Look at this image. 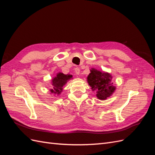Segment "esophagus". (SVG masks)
<instances>
[{
    "label": "esophagus",
    "mask_w": 155,
    "mask_h": 155,
    "mask_svg": "<svg viewBox=\"0 0 155 155\" xmlns=\"http://www.w3.org/2000/svg\"><path fill=\"white\" fill-rule=\"evenodd\" d=\"M75 72H76V74L78 75L80 74V69H79V68L76 67V68H75Z\"/></svg>",
    "instance_id": "1"
}]
</instances>
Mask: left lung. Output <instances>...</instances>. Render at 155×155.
<instances>
[{
	"mask_svg": "<svg viewBox=\"0 0 155 155\" xmlns=\"http://www.w3.org/2000/svg\"><path fill=\"white\" fill-rule=\"evenodd\" d=\"M111 76L108 73L101 72L92 68L87 78V81L96 96L101 100H105L112 94L116 87L113 86Z\"/></svg>",
	"mask_w": 155,
	"mask_h": 155,
	"instance_id": "left-lung-1",
	"label": "left lung"
}]
</instances>
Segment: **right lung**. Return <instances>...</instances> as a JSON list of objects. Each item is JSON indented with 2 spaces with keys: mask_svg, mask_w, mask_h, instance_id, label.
<instances>
[{
  "mask_svg": "<svg viewBox=\"0 0 155 155\" xmlns=\"http://www.w3.org/2000/svg\"><path fill=\"white\" fill-rule=\"evenodd\" d=\"M72 78V75H65L63 73L58 74L56 77L52 79V86L53 88L51 89L50 91L51 93L58 94H59L63 90V87L64 85L68 80Z\"/></svg>",
  "mask_w": 155,
  "mask_h": 155,
  "instance_id": "add662e5",
  "label": "right lung"
}]
</instances>
